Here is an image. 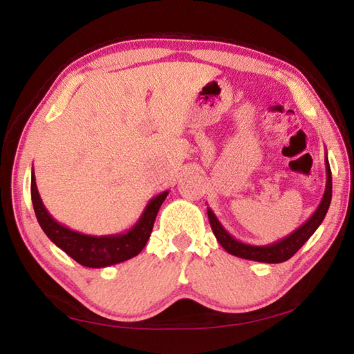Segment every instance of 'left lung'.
I'll use <instances>...</instances> for the list:
<instances>
[{
    "label": "left lung",
    "instance_id": "8db88e82",
    "mask_svg": "<svg viewBox=\"0 0 354 354\" xmlns=\"http://www.w3.org/2000/svg\"><path fill=\"white\" fill-rule=\"evenodd\" d=\"M331 196H333V179H331V169H329V162L326 158V189H325V194H323V198L320 201L319 207H317V211L313 214V217H310L306 223H303L298 230L293 231L292 234H289L287 237L281 239V241L270 245H261V247H257V245L243 243L241 241H236V239L232 237L223 226H221V223L217 220V217H215V214L211 211V209H207V217L218 243L230 254L242 257V259H250V261H257V262L279 263L290 259V257L308 242V239L314 234L317 227L322 225V221L325 218V215L329 209V205H331Z\"/></svg>",
    "mask_w": 354,
    "mask_h": 354
}]
</instances>
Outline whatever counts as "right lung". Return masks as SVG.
Wrapping results in <instances>:
<instances>
[{
	"mask_svg": "<svg viewBox=\"0 0 354 354\" xmlns=\"http://www.w3.org/2000/svg\"><path fill=\"white\" fill-rule=\"evenodd\" d=\"M167 195H169V192H162V194L154 196L148 203L139 221L124 234L100 237L87 236L68 230L67 226L57 223L51 217L41 203L37 185H35L34 171L31 173V198L40 227L53 243H56L70 257H73L77 263L91 268L109 267L139 254L151 236L156 215H158L159 207L167 198Z\"/></svg>",
	"mask_w": 354,
	"mask_h": 354,
	"instance_id": "1",
	"label": "right lung"
}]
</instances>
